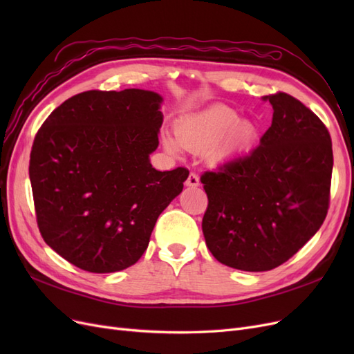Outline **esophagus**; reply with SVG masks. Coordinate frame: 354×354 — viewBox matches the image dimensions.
<instances>
[{
	"instance_id": "obj_1",
	"label": "esophagus",
	"mask_w": 354,
	"mask_h": 354,
	"mask_svg": "<svg viewBox=\"0 0 354 354\" xmlns=\"http://www.w3.org/2000/svg\"><path fill=\"white\" fill-rule=\"evenodd\" d=\"M186 186L189 187H198L199 186V177L196 173H190L187 180H186Z\"/></svg>"
}]
</instances>
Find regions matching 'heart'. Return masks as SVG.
Listing matches in <instances>:
<instances>
[{"label":"heart","instance_id":"b5f03b06","mask_svg":"<svg viewBox=\"0 0 354 354\" xmlns=\"http://www.w3.org/2000/svg\"><path fill=\"white\" fill-rule=\"evenodd\" d=\"M178 146L192 153L209 152L214 162L243 153L255 138V128L250 121L236 120V112L227 106L217 104L196 115L180 120L176 125ZM165 146L176 151L173 140Z\"/></svg>","mask_w":354,"mask_h":354}]
</instances>
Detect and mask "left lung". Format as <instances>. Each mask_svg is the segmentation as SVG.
Listing matches in <instances>:
<instances>
[{"instance_id": "obj_1", "label": "left lung", "mask_w": 354, "mask_h": 354, "mask_svg": "<svg viewBox=\"0 0 354 354\" xmlns=\"http://www.w3.org/2000/svg\"><path fill=\"white\" fill-rule=\"evenodd\" d=\"M264 100L273 120L260 146L201 176L208 250L245 272L272 270L301 250L322 226L330 196L334 155L325 124L286 93Z\"/></svg>"}]
</instances>
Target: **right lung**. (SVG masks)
<instances>
[{"mask_svg": "<svg viewBox=\"0 0 354 354\" xmlns=\"http://www.w3.org/2000/svg\"><path fill=\"white\" fill-rule=\"evenodd\" d=\"M160 102L137 88L84 91L53 111L34 138L29 178L41 236L85 272L140 260L159 214L183 190L187 168L149 162Z\"/></svg>", "mask_w": 354, "mask_h": 354, "instance_id": "right-lung-1", "label": "right lung"}]
</instances>
